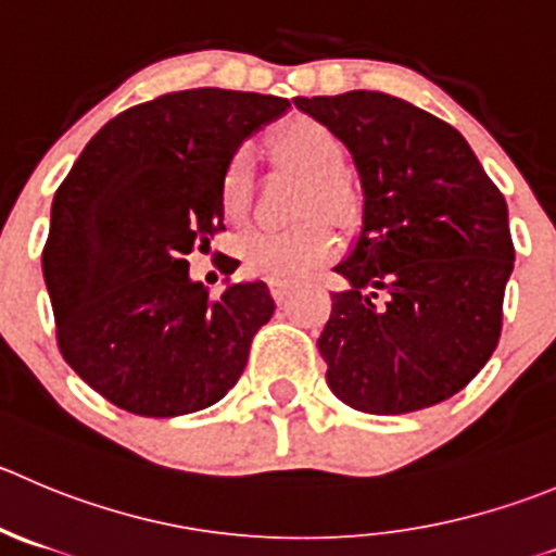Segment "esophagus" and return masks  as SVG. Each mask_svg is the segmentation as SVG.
I'll list each match as a JSON object with an SVG mask.
<instances>
[{
  "label": "esophagus",
  "mask_w": 556,
  "mask_h": 556,
  "mask_svg": "<svg viewBox=\"0 0 556 556\" xmlns=\"http://www.w3.org/2000/svg\"><path fill=\"white\" fill-rule=\"evenodd\" d=\"M269 292H273V298L278 300V303H283V300L294 292V287L287 281H269Z\"/></svg>",
  "instance_id": "esophagus-1"
}]
</instances>
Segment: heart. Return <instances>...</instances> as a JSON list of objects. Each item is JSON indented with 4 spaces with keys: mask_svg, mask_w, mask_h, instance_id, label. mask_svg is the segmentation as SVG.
Here are the masks:
<instances>
[{
    "mask_svg": "<svg viewBox=\"0 0 556 556\" xmlns=\"http://www.w3.org/2000/svg\"><path fill=\"white\" fill-rule=\"evenodd\" d=\"M275 150L287 163L311 177L305 195V215L321 213L338 224H349L361 210V195L346 168V147L327 125L316 119H292L275 134ZM253 157L248 147H240L226 161L220 174V210L226 218L237 220L248 207L251 193ZM332 253V231L325 220H308L287 231L253 229L237 242L242 269L267 281H298L308 269L325 262Z\"/></svg>",
    "mask_w": 556,
    "mask_h": 556,
    "instance_id": "1",
    "label": "heart"
}]
</instances>
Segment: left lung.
Listing matches in <instances>:
<instances>
[{"label":"left lung","mask_w":556,"mask_h":556,"mask_svg":"<svg viewBox=\"0 0 556 556\" xmlns=\"http://www.w3.org/2000/svg\"><path fill=\"white\" fill-rule=\"evenodd\" d=\"M352 152L363 218L336 264L319 336L327 384L357 412L406 415L451 399L489 363L513 273L507 204L453 125L352 89L294 98Z\"/></svg>","instance_id":"left-lung-1"}]
</instances>
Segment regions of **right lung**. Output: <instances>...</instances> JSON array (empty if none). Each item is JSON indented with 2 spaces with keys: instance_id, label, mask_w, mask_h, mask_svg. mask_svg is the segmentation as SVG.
<instances>
[{
  "instance_id": "add662e5",
  "label": "right lung",
  "mask_w": 556,
  "mask_h": 556,
  "mask_svg": "<svg viewBox=\"0 0 556 556\" xmlns=\"http://www.w3.org/2000/svg\"><path fill=\"white\" fill-rule=\"evenodd\" d=\"M289 109L218 87L161 94L105 123L56 190L43 278L60 352L119 409L190 415L240 379L275 311L267 283L210 298L185 258L224 229L226 161Z\"/></svg>"
}]
</instances>
